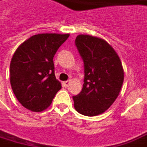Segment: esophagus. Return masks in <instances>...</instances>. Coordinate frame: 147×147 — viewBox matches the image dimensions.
<instances>
[{
	"label": "esophagus",
	"instance_id": "1",
	"mask_svg": "<svg viewBox=\"0 0 147 147\" xmlns=\"http://www.w3.org/2000/svg\"><path fill=\"white\" fill-rule=\"evenodd\" d=\"M69 83H70L69 81H65V82H63V86H64V87H68L69 85Z\"/></svg>",
	"mask_w": 147,
	"mask_h": 147
}]
</instances>
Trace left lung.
Segmentation results:
<instances>
[{
  "label": "left lung",
  "mask_w": 147,
  "mask_h": 147,
  "mask_svg": "<svg viewBox=\"0 0 147 147\" xmlns=\"http://www.w3.org/2000/svg\"><path fill=\"white\" fill-rule=\"evenodd\" d=\"M84 62V84L73 96L74 108L87 117L103 113L117 99L124 82V69L119 56L104 39L79 34L75 39Z\"/></svg>",
  "instance_id": "obj_1"
}]
</instances>
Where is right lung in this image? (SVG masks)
Here are the masks:
<instances>
[{"mask_svg":"<svg viewBox=\"0 0 147 147\" xmlns=\"http://www.w3.org/2000/svg\"><path fill=\"white\" fill-rule=\"evenodd\" d=\"M69 36L35 34L17 48L10 62V84L17 99L26 109L36 113L47 109L61 88L54 73L53 57Z\"/></svg>","mask_w":147,"mask_h":147,"instance_id":"1","label":"right lung"}]
</instances>
